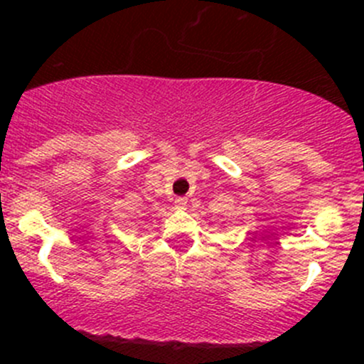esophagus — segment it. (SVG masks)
<instances>
[{"mask_svg":"<svg viewBox=\"0 0 364 364\" xmlns=\"http://www.w3.org/2000/svg\"><path fill=\"white\" fill-rule=\"evenodd\" d=\"M186 204H188V199H186V197H178V199H176V205H178L179 209H185Z\"/></svg>","mask_w":364,"mask_h":364,"instance_id":"esophagus-1","label":"esophagus"}]
</instances>
